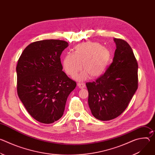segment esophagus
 Here are the masks:
<instances>
[{
  "label": "esophagus",
  "mask_w": 155,
  "mask_h": 155,
  "mask_svg": "<svg viewBox=\"0 0 155 155\" xmlns=\"http://www.w3.org/2000/svg\"><path fill=\"white\" fill-rule=\"evenodd\" d=\"M77 86L80 87V88H83L85 87V84L84 83H80V82H78L77 83Z\"/></svg>",
  "instance_id": "esophagus-1"
}]
</instances>
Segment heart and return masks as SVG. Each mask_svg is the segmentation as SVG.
I'll return each mask as SVG.
<instances>
[{"label": "heart", "mask_w": 155, "mask_h": 155, "mask_svg": "<svg viewBox=\"0 0 155 155\" xmlns=\"http://www.w3.org/2000/svg\"><path fill=\"white\" fill-rule=\"evenodd\" d=\"M111 59L110 51L97 42L87 41L75 47L73 53L66 54L63 59V68L68 75L75 76L81 69L83 73L77 77L79 80L87 75L92 78L102 75Z\"/></svg>", "instance_id": "heart-1"}]
</instances>
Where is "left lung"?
<instances>
[{
    "label": "left lung",
    "mask_w": 155,
    "mask_h": 155,
    "mask_svg": "<svg viewBox=\"0 0 155 155\" xmlns=\"http://www.w3.org/2000/svg\"><path fill=\"white\" fill-rule=\"evenodd\" d=\"M114 40L117 49L112 63L96 81L86 83L91 113L101 121L120 116L138 87V64L133 51L125 40Z\"/></svg>",
    "instance_id": "1"
}]
</instances>
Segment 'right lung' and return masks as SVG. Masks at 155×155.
Listing matches in <instances>:
<instances>
[{
    "instance_id": "add662e5",
    "label": "right lung",
    "mask_w": 155,
    "mask_h": 155,
    "mask_svg": "<svg viewBox=\"0 0 155 155\" xmlns=\"http://www.w3.org/2000/svg\"><path fill=\"white\" fill-rule=\"evenodd\" d=\"M68 46L60 40L35 41L18 59V95L28 113L41 123H53L62 117L68 97L76 87V82L62 71L60 59Z\"/></svg>"
}]
</instances>
